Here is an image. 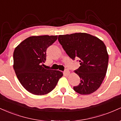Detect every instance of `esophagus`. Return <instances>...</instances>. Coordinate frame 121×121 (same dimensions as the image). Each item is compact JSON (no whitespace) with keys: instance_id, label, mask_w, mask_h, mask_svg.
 Returning a JSON list of instances; mask_svg holds the SVG:
<instances>
[{"instance_id":"obj_1","label":"esophagus","mask_w":121,"mask_h":121,"mask_svg":"<svg viewBox=\"0 0 121 121\" xmlns=\"http://www.w3.org/2000/svg\"><path fill=\"white\" fill-rule=\"evenodd\" d=\"M64 74L65 76H68V75L69 74V73H70V72L68 69H65L64 70Z\"/></svg>"}]
</instances>
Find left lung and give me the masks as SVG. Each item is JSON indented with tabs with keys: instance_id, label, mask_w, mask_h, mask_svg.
<instances>
[{
	"instance_id": "obj_1",
	"label": "left lung",
	"mask_w": 121,
	"mask_h": 121,
	"mask_svg": "<svg viewBox=\"0 0 121 121\" xmlns=\"http://www.w3.org/2000/svg\"><path fill=\"white\" fill-rule=\"evenodd\" d=\"M58 40L72 60H79L80 66L74 72L81 82L73 87L74 91L83 95L96 91L106 76L109 61L103 41L86 33L59 35Z\"/></svg>"
}]
</instances>
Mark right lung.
Segmentation results:
<instances>
[{
  "label": "right lung",
  "instance_id": "obj_1",
  "mask_svg": "<svg viewBox=\"0 0 121 121\" xmlns=\"http://www.w3.org/2000/svg\"><path fill=\"white\" fill-rule=\"evenodd\" d=\"M57 39V36H30L15 49L13 69L23 87L35 95L49 93L63 76L59 70L43 67L47 48Z\"/></svg>",
  "mask_w": 121,
  "mask_h": 121
}]
</instances>
